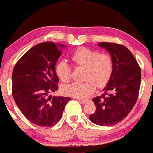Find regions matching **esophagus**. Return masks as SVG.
Instances as JSON below:
<instances>
[{
  "mask_svg": "<svg viewBox=\"0 0 153 153\" xmlns=\"http://www.w3.org/2000/svg\"><path fill=\"white\" fill-rule=\"evenodd\" d=\"M88 101H89L88 100H80V102H81L82 104H86L87 102H88Z\"/></svg>",
  "mask_w": 153,
  "mask_h": 153,
  "instance_id": "1",
  "label": "esophagus"
}]
</instances>
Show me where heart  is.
Segmentation results:
<instances>
[{
	"mask_svg": "<svg viewBox=\"0 0 153 153\" xmlns=\"http://www.w3.org/2000/svg\"><path fill=\"white\" fill-rule=\"evenodd\" d=\"M71 60L77 66L86 68L85 82H73L65 86V95L87 98L95 91V85L104 87L111 79L114 71V61L111 55L100 53L98 51L88 48H79L71 55ZM71 68L66 61H58L56 66V73L61 82H67L71 77Z\"/></svg>",
	"mask_w": 153,
	"mask_h": 153,
	"instance_id": "1",
	"label": "heart"
}]
</instances>
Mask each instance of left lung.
Here are the masks:
<instances>
[{
  "label": "left lung",
  "instance_id": "left-lung-1",
  "mask_svg": "<svg viewBox=\"0 0 153 153\" xmlns=\"http://www.w3.org/2000/svg\"><path fill=\"white\" fill-rule=\"evenodd\" d=\"M109 52L114 61V71L104 93L92 99L95 112L90 120L99 126H113L129 114L138 97L141 84V68L127 48L114 42H98Z\"/></svg>",
  "mask_w": 153,
  "mask_h": 153
}]
</instances>
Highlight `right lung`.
Wrapping results in <instances>:
<instances>
[{
	"mask_svg": "<svg viewBox=\"0 0 153 153\" xmlns=\"http://www.w3.org/2000/svg\"><path fill=\"white\" fill-rule=\"evenodd\" d=\"M64 45H36L17 61L12 73V95L22 114L31 123L51 127L60 121L71 97L50 95L59 82L56 63Z\"/></svg>",
	"mask_w": 153,
	"mask_h": 153,
	"instance_id": "1",
	"label": "right lung"
}]
</instances>
